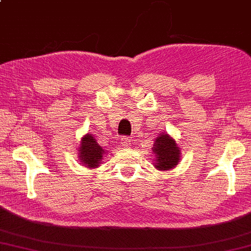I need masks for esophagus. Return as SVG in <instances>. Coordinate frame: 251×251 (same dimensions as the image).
Segmentation results:
<instances>
[{
	"mask_svg": "<svg viewBox=\"0 0 251 251\" xmlns=\"http://www.w3.org/2000/svg\"><path fill=\"white\" fill-rule=\"evenodd\" d=\"M121 146L122 147H125V148H128L130 146V141L129 139H127V137H122L121 139Z\"/></svg>",
	"mask_w": 251,
	"mask_h": 251,
	"instance_id": "obj_1",
	"label": "esophagus"
}]
</instances>
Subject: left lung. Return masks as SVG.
<instances>
[{"instance_id":"left-lung-1","label":"left lung","mask_w":251,"mask_h":251,"mask_svg":"<svg viewBox=\"0 0 251 251\" xmlns=\"http://www.w3.org/2000/svg\"><path fill=\"white\" fill-rule=\"evenodd\" d=\"M152 152L154 154L153 166L158 171L167 172L177 166L181 160V148L174 137L167 132H162L154 139Z\"/></svg>"}]
</instances>
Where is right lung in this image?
I'll list each match as a JSON object with an SVG mask.
<instances>
[{
  "instance_id": "obj_1",
  "label": "right lung",
  "mask_w": 251,
  "mask_h": 251,
  "mask_svg": "<svg viewBox=\"0 0 251 251\" xmlns=\"http://www.w3.org/2000/svg\"><path fill=\"white\" fill-rule=\"evenodd\" d=\"M105 153L107 152L97 142L93 134L87 133L80 139V144L78 148V159L82 166H85L86 168L90 169L99 167L103 162L102 160H103Z\"/></svg>"
}]
</instances>
